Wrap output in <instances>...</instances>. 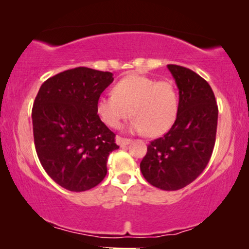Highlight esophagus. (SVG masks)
Segmentation results:
<instances>
[{
  "label": "esophagus",
  "instance_id": "34e87169",
  "mask_svg": "<svg viewBox=\"0 0 249 249\" xmlns=\"http://www.w3.org/2000/svg\"><path fill=\"white\" fill-rule=\"evenodd\" d=\"M116 142H117V144L119 145V146L124 147V146H126V145L130 144V142H131V139L123 138V137H117V138H116Z\"/></svg>",
  "mask_w": 249,
  "mask_h": 249
}]
</instances>
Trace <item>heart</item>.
<instances>
[{
    "label": "heart",
    "mask_w": 249,
    "mask_h": 249,
    "mask_svg": "<svg viewBox=\"0 0 249 249\" xmlns=\"http://www.w3.org/2000/svg\"><path fill=\"white\" fill-rule=\"evenodd\" d=\"M178 90L172 81H157L152 77L130 75L113 87V95L97 99L96 111L107 126L117 128L128 115L130 128L150 137L166 133L178 115Z\"/></svg>",
    "instance_id": "obj_1"
}]
</instances>
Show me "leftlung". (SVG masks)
<instances>
[{
  "label": "left lung",
  "instance_id": "8db88e82",
  "mask_svg": "<svg viewBox=\"0 0 249 249\" xmlns=\"http://www.w3.org/2000/svg\"><path fill=\"white\" fill-rule=\"evenodd\" d=\"M179 90L177 119L164 137L148 144L141 171L151 185L164 191L187 186L205 170L212 156L218 105L212 88L194 71L168 64Z\"/></svg>",
  "mask_w": 249,
  "mask_h": 249
}]
</instances>
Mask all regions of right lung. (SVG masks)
I'll return each mask as SVG.
<instances>
[{
  "label": "right lung",
  "mask_w": 249,
  "mask_h": 249,
  "mask_svg": "<svg viewBox=\"0 0 249 249\" xmlns=\"http://www.w3.org/2000/svg\"><path fill=\"white\" fill-rule=\"evenodd\" d=\"M112 82L107 71L75 68L47 79L34 102L37 157L48 176L71 192L97 186L107 176L108 154L119 148L96 111Z\"/></svg>",
  "instance_id": "obj_1"
}]
</instances>
